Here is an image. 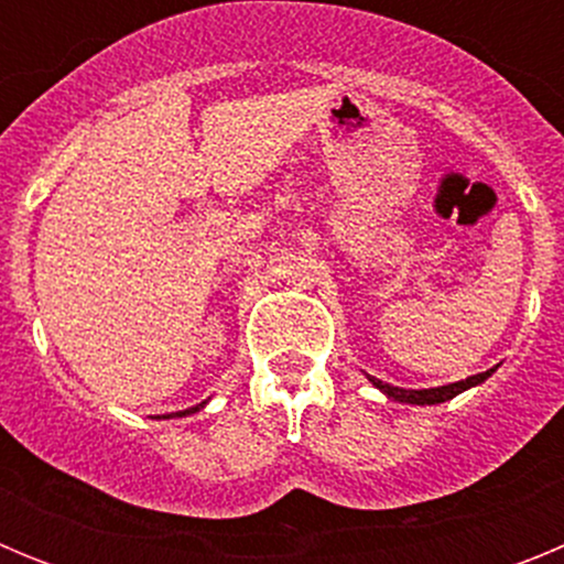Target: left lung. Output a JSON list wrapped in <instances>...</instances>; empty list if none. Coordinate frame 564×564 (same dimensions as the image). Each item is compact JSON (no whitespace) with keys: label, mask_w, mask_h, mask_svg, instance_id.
I'll list each match as a JSON object with an SVG mask.
<instances>
[{"label":"left lung","mask_w":564,"mask_h":564,"mask_svg":"<svg viewBox=\"0 0 564 564\" xmlns=\"http://www.w3.org/2000/svg\"><path fill=\"white\" fill-rule=\"evenodd\" d=\"M491 372H495V370H486V372H480V376L466 378V381L446 383V387H432V390H403V387H392V383H383V381H378V378H372V376H370V381H372V387H378V390H381L387 398H392V401L417 403V406H426V403H443V401H449V398L460 395V392L468 390V387H477V383L486 381Z\"/></svg>","instance_id":"1"}]
</instances>
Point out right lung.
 <instances>
[{"instance_id": "right-lung-1", "label": "right lung", "mask_w": 564, "mask_h": 564, "mask_svg": "<svg viewBox=\"0 0 564 564\" xmlns=\"http://www.w3.org/2000/svg\"><path fill=\"white\" fill-rule=\"evenodd\" d=\"M203 406H206V401H203V403H197V406H192V410H183V412H172V415H166V417H186V415H192V412L203 410Z\"/></svg>"}]
</instances>
